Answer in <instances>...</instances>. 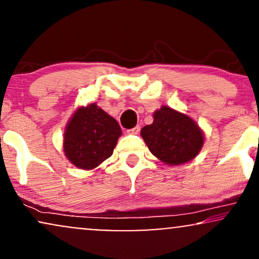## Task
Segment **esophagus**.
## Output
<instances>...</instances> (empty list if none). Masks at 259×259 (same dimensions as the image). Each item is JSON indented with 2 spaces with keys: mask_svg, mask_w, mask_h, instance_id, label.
<instances>
[{
  "mask_svg": "<svg viewBox=\"0 0 259 259\" xmlns=\"http://www.w3.org/2000/svg\"><path fill=\"white\" fill-rule=\"evenodd\" d=\"M139 132H140V126L136 125V126H134L133 129L127 130V134H133V135H138Z\"/></svg>",
  "mask_w": 259,
  "mask_h": 259,
  "instance_id": "esophagus-1",
  "label": "esophagus"
}]
</instances>
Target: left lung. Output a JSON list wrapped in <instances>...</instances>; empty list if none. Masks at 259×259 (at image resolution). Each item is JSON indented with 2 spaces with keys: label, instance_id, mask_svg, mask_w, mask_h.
I'll return each instance as SVG.
<instances>
[{
  "label": "left lung",
  "instance_id": "left-lung-1",
  "mask_svg": "<svg viewBox=\"0 0 259 259\" xmlns=\"http://www.w3.org/2000/svg\"><path fill=\"white\" fill-rule=\"evenodd\" d=\"M141 136L151 153L168 165L192 160L204 142V134L198 124L168 106L153 113V123L142 127Z\"/></svg>",
  "mask_w": 259,
  "mask_h": 259
}]
</instances>
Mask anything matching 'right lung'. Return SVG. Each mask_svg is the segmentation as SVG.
I'll return each mask as SVG.
<instances>
[{
    "label": "right lung",
    "mask_w": 259,
    "mask_h": 259,
    "mask_svg": "<svg viewBox=\"0 0 259 259\" xmlns=\"http://www.w3.org/2000/svg\"><path fill=\"white\" fill-rule=\"evenodd\" d=\"M120 136L118 121L96 103L81 106L65 126L64 154L76 168L91 170L112 156Z\"/></svg>",
    "instance_id": "add662e5"
}]
</instances>
